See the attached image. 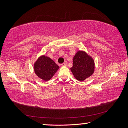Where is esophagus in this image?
Here are the masks:
<instances>
[{
  "label": "esophagus",
  "instance_id": "esophagus-1",
  "mask_svg": "<svg viewBox=\"0 0 128 128\" xmlns=\"http://www.w3.org/2000/svg\"><path fill=\"white\" fill-rule=\"evenodd\" d=\"M67 65V63L66 62H64V63H62V66H66Z\"/></svg>",
  "mask_w": 128,
  "mask_h": 128
}]
</instances>
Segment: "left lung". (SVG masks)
<instances>
[{"label":"left lung","mask_w":128,"mask_h":128,"mask_svg":"<svg viewBox=\"0 0 128 128\" xmlns=\"http://www.w3.org/2000/svg\"><path fill=\"white\" fill-rule=\"evenodd\" d=\"M70 70L76 78L83 81L94 73V62L85 52L79 51L73 57Z\"/></svg>","instance_id":"obj_1"}]
</instances>
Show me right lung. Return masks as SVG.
I'll list each match as a JSON object with an SVG mask.
<instances>
[{"mask_svg":"<svg viewBox=\"0 0 128 128\" xmlns=\"http://www.w3.org/2000/svg\"><path fill=\"white\" fill-rule=\"evenodd\" d=\"M34 67L36 76L44 81L50 80L59 68L54 61L45 56L39 58Z\"/></svg>","mask_w":128,"mask_h":128,"instance_id":"right-lung-1","label":"right lung"}]
</instances>
